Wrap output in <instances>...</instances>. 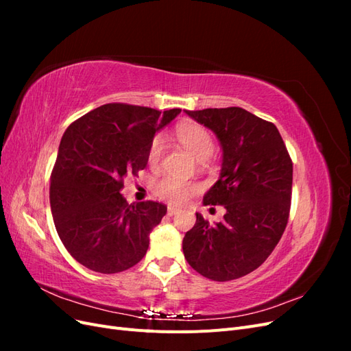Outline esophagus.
<instances>
[{"instance_id": "obj_1", "label": "esophagus", "mask_w": 351, "mask_h": 351, "mask_svg": "<svg viewBox=\"0 0 351 351\" xmlns=\"http://www.w3.org/2000/svg\"><path fill=\"white\" fill-rule=\"evenodd\" d=\"M178 212V209L177 208H174V206H168V209H167V214L169 215V217H173V215H176Z\"/></svg>"}]
</instances>
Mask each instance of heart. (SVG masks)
<instances>
[{"label":"heart","instance_id":"heart-1","mask_svg":"<svg viewBox=\"0 0 351 351\" xmlns=\"http://www.w3.org/2000/svg\"><path fill=\"white\" fill-rule=\"evenodd\" d=\"M177 139L186 149L199 161H205L214 152V137L204 125L189 123L180 125L177 129ZM165 141L162 136H156L147 149V162L155 167L164 154ZM197 192L195 183L184 182L173 176H165L155 184V193L169 202V204H183L190 196Z\"/></svg>","mask_w":351,"mask_h":351}]
</instances>
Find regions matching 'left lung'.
<instances>
[{
	"mask_svg": "<svg viewBox=\"0 0 351 351\" xmlns=\"http://www.w3.org/2000/svg\"><path fill=\"white\" fill-rule=\"evenodd\" d=\"M186 114L214 132L221 143V174L204 204L221 205L227 212L215 224L196 214L195 227L183 239L184 258L209 280H237L267 261L287 227L291 158L277 127L246 110Z\"/></svg>",
	"mask_w": 351,
	"mask_h": 351,
	"instance_id": "8db88e82",
	"label": "left lung"
}]
</instances>
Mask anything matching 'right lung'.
Returning <instances> with one entry per match:
<instances>
[{"instance_id":"obj_1","label":"right lung","mask_w":351,"mask_h":351,"mask_svg":"<svg viewBox=\"0 0 351 351\" xmlns=\"http://www.w3.org/2000/svg\"><path fill=\"white\" fill-rule=\"evenodd\" d=\"M182 112L105 104L71 123L51 174L49 204L58 236L71 256L101 274L142 261L149 234L167 214L154 200L127 204L125 176L147 164L154 136Z\"/></svg>"}]
</instances>
